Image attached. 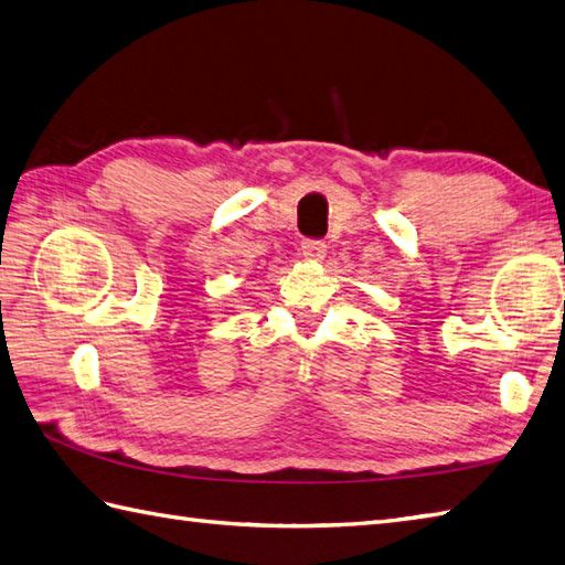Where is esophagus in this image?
Wrapping results in <instances>:
<instances>
[{
	"label": "esophagus",
	"instance_id": "34e87169",
	"mask_svg": "<svg viewBox=\"0 0 565 565\" xmlns=\"http://www.w3.org/2000/svg\"><path fill=\"white\" fill-rule=\"evenodd\" d=\"M326 252H328V245L322 243V239H303L301 243V255L310 262H320L326 257Z\"/></svg>",
	"mask_w": 565,
	"mask_h": 565
}]
</instances>
